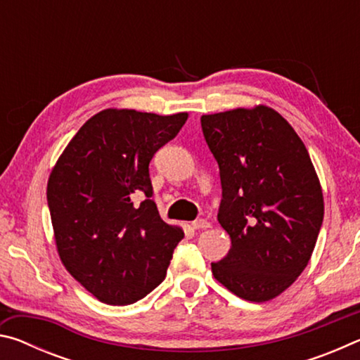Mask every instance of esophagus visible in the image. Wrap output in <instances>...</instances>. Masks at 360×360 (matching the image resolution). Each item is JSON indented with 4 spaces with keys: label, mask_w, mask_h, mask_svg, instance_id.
<instances>
[{
    "label": "esophagus",
    "mask_w": 360,
    "mask_h": 360,
    "mask_svg": "<svg viewBox=\"0 0 360 360\" xmlns=\"http://www.w3.org/2000/svg\"><path fill=\"white\" fill-rule=\"evenodd\" d=\"M191 225H192V229H197V230H203V229L211 227V224L208 221H205V219H197V221H193Z\"/></svg>",
    "instance_id": "esophagus-1"
}]
</instances>
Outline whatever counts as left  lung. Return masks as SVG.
<instances>
[{
  "label": "left lung",
  "instance_id": "obj_1",
  "mask_svg": "<svg viewBox=\"0 0 360 360\" xmlns=\"http://www.w3.org/2000/svg\"><path fill=\"white\" fill-rule=\"evenodd\" d=\"M217 160L222 202L217 221L231 241L211 264L224 288L268 302L307 268L324 219V195L307 148L273 108H235L202 115Z\"/></svg>",
  "mask_w": 360,
  "mask_h": 360
}]
</instances>
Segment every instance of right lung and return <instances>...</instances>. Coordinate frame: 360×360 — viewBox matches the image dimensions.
I'll use <instances>...</instances> for the list:
<instances>
[{"instance_id":"obj_1","label":"right lung","mask_w":360,"mask_h":360,"mask_svg":"<svg viewBox=\"0 0 360 360\" xmlns=\"http://www.w3.org/2000/svg\"><path fill=\"white\" fill-rule=\"evenodd\" d=\"M187 117L103 109L52 168L47 203L60 260L103 303L130 304L155 289L184 238L181 227L158 214L149 162ZM139 194L145 200L136 205Z\"/></svg>"}]
</instances>
